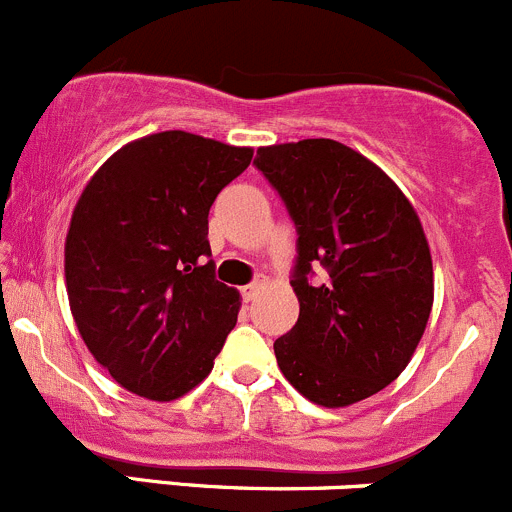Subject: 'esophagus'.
Masks as SVG:
<instances>
[{"label": "esophagus", "mask_w": 512, "mask_h": 512, "mask_svg": "<svg viewBox=\"0 0 512 512\" xmlns=\"http://www.w3.org/2000/svg\"><path fill=\"white\" fill-rule=\"evenodd\" d=\"M263 291V278H258V281L249 283V286L241 288V296H244V301H254L258 293Z\"/></svg>", "instance_id": "esophagus-1"}]
</instances>
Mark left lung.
I'll use <instances>...</instances> for the list:
<instances>
[{"label": "left lung", "mask_w": 512, "mask_h": 512, "mask_svg": "<svg viewBox=\"0 0 512 512\" xmlns=\"http://www.w3.org/2000/svg\"><path fill=\"white\" fill-rule=\"evenodd\" d=\"M254 166L296 226V326L273 351L308 401L343 408L396 381L433 306V261L403 191L333 139L263 146ZM327 276L313 282L312 268Z\"/></svg>", "instance_id": "1"}]
</instances>
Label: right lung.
<instances>
[{
  "mask_svg": "<svg viewBox=\"0 0 512 512\" xmlns=\"http://www.w3.org/2000/svg\"><path fill=\"white\" fill-rule=\"evenodd\" d=\"M251 156L161 131L116 151L79 196L64 249L69 306L91 356L126 391L174 401L214 368L239 291L216 281L209 209Z\"/></svg>",
  "mask_w": 512,
  "mask_h": 512,
  "instance_id": "right-lung-1",
  "label": "right lung"
}]
</instances>
